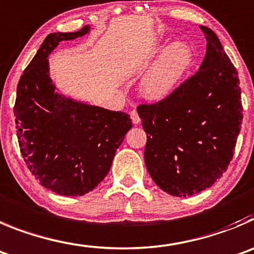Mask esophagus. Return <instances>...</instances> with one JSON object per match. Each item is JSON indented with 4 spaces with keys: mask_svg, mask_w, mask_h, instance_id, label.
I'll return each instance as SVG.
<instances>
[{
    "mask_svg": "<svg viewBox=\"0 0 254 254\" xmlns=\"http://www.w3.org/2000/svg\"><path fill=\"white\" fill-rule=\"evenodd\" d=\"M129 116H131V120H132V123L133 125H138L139 122H141V118H139L138 113H137L136 109H132L131 113H129Z\"/></svg>",
    "mask_w": 254,
    "mask_h": 254,
    "instance_id": "obj_1",
    "label": "esophagus"
}]
</instances>
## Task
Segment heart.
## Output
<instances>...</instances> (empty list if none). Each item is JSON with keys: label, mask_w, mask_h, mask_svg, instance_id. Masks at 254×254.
<instances>
[{"label": "heart", "mask_w": 254, "mask_h": 254, "mask_svg": "<svg viewBox=\"0 0 254 254\" xmlns=\"http://www.w3.org/2000/svg\"><path fill=\"white\" fill-rule=\"evenodd\" d=\"M194 63V50L185 41H174L162 50L139 83V92L151 102L173 94Z\"/></svg>", "instance_id": "obj_1"}]
</instances>
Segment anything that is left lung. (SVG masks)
Here are the masks:
<instances>
[{
	"label": "left lung",
	"instance_id": "obj_1",
	"mask_svg": "<svg viewBox=\"0 0 254 254\" xmlns=\"http://www.w3.org/2000/svg\"><path fill=\"white\" fill-rule=\"evenodd\" d=\"M200 29L208 44L199 70L166 99L137 108L148 174L173 196H191L222 178L243 120L238 73L215 32Z\"/></svg>",
	"mask_w": 254,
	"mask_h": 254
}]
</instances>
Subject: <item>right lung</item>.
I'll return each mask as SVG.
<instances>
[{"mask_svg": "<svg viewBox=\"0 0 254 254\" xmlns=\"http://www.w3.org/2000/svg\"><path fill=\"white\" fill-rule=\"evenodd\" d=\"M89 31L90 26H84L46 36L21 75L13 108L27 167L46 189L65 196H81L98 186L132 128L127 113L65 97L53 83L48 60L51 51L60 41Z\"/></svg>", "mask_w": 254, "mask_h": 254, "instance_id": "add662e5", "label": "right lung"}]
</instances>
